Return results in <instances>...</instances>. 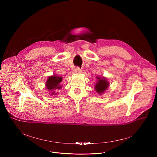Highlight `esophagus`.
I'll return each mask as SVG.
<instances>
[{
  "mask_svg": "<svg viewBox=\"0 0 157 157\" xmlns=\"http://www.w3.org/2000/svg\"><path fill=\"white\" fill-rule=\"evenodd\" d=\"M74 71H75L74 72H75L76 74H80V73L82 72L81 69H80V68L78 67H76V68H75V70H74Z\"/></svg>",
  "mask_w": 157,
  "mask_h": 157,
  "instance_id": "34e87169",
  "label": "esophagus"
}]
</instances>
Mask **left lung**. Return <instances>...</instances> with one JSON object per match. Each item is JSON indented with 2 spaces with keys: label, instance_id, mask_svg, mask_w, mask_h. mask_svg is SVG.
Segmentation results:
<instances>
[{
  "label": "left lung",
  "instance_id": "8db88e82",
  "mask_svg": "<svg viewBox=\"0 0 157 157\" xmlns=\"http://www.w3.org/2000/svg\"><path fill=\"white\" fill-rule=\"evenodd\" d=\"M98 81L95 85V89L98 94H103L109 86V82L105 78L97 77Z\"/></svg>",
  "mask_w": 157,
  "mask_h": 157
}]
</instances>
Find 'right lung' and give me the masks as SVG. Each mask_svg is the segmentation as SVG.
Returning <instances> with one entry per match:
<instances>
[{
	"label": "right lung",
	"instance_id": "add662e5",
	"mask_svg": "<svg viewBox=\"0 0 157 157\" xmlns=\"http://www.w3.org/2000/svg\"><path fill=\"white\" fill-rule=\"evenodd\" d=\"M62 81V78L59 76L53 75V76L48 77L46 83V89L49 90V91H52V90H59L61 88L62 85H60V83ZM55 92V91L52 92V95H56V93Z\"/></svg>",
	"mask_w": 157,
	"mask_h": 157
}]
</instances>
